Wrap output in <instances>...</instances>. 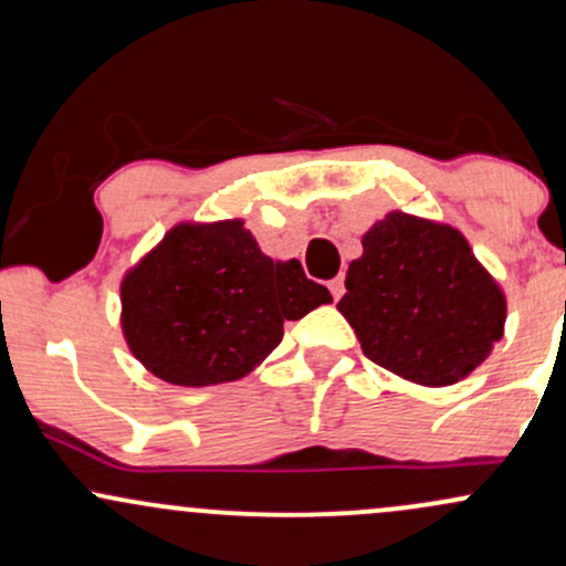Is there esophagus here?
Instances as JSON below:
<instances>
[{
	"label": "esophagus",
	"mask_w": 566,
	"mask_h": 566,
	"mask_svg": "<svg viewBox=\"0 0 566 566\" xmlns=\"http://www.w3.org/2000/svg\"><path fill=\"white\" fill-rule=\"evenodd\" d=\"M327 287H329V292H333V297H335V301H340V297H343V292H346V282H343V276H335L333 282L327 284Z\"/></svg>",
	"instance_id": "esophagus-1"
}]
</instances>
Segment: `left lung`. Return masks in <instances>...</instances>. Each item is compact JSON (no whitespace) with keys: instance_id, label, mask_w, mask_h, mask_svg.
I'll return each mask as SVG.
<instances>
[{"instance_id":"1","label":"left lung","mask_w":566,"mask_h":566,"mask_svg":"<svg viewBox=\"0 0 566 566\" xmlns=\"http://www.w3.org/2000/svg\"><path fill=\"white\" fill-rule=\"evenodd\" d=\"M350 261L346 316L375 365L420 386H452L503 337L505 295L458 229L388 212Z\"/></svg>"}]
</instances>
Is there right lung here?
Here are the masks:
<instances>
[{"mask_svg":"<svg viewBox=\"0 0 566 566\" xmlns=\"http://www.w3.org/2000/svg\"><path fill=\"white\" fill-rule=\"evenodd\" d=\"M329 301L301 261L263 255L244 220L178 223L122 279V333L157 378L218 386L261 365L284 322Z\"/></svg>","mask_w":566,"mask_h":566,"instance_id":"right-lung-1","label":"right lung"}]
</instances>
